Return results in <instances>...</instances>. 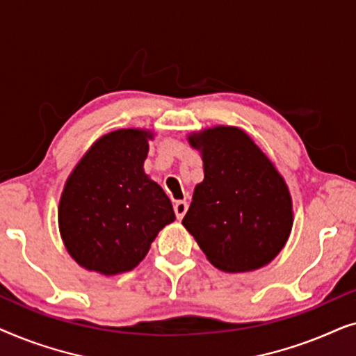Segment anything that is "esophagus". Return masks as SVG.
<instances>
[{
	"label": "esophagus",
	"mask_w": 356,
	"mask_h": 356,
	"mask_svg": "<svg viewBox=\"0 0 356 356\" xmlns=\"http://www.w3.org/2000/svg\"><path fill=\"white\" fill-rule=\"evenodd\" d=\"M173 211H175V216L179 220V218L184 217V213L188 211V202L186 201H177L173 206Z\"/></svg>",
	"instance_id": "esophagus-1"
}]
</instances>
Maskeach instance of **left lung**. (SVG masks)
I'll use <instances>...</instances> for the list:
<instances>
[{"label": "left lung", "instance_id": "8db88e82", "mask_svg": "<svg viewBox=\"0 0 356 356\" xmlns=\"http://www.w3.org/2000/svg\"><path fill=\"white\" fill-rule=\"evenodd\" d=\"M202 152L204 181L183 225L217 269L248 272L279 254L293 225L289 188L245 131L228 126L189 136Z\"/></svg>", "mask_w": 356, "mask_h": 356}]
</instances>
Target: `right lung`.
Returning a JSON list of instances; mask_svg holds the SVG:
<instances>
[{"label": "right lung", "instance_id": "1", "mask_svg": "<svg viewBox=\"0 0 356 356\" xmlns=\"http://www.w3.org/2000/svg\"><path fill=\"white\" fill-rule=\"evenodd\" d=\"M143 129H118L92 145L63 189L60 232L77 264L105 275L134 269L175 220L172 202L144 173Z\"/></svg>", "mask_w": 356, "mask_h": 356}]
</instances>
